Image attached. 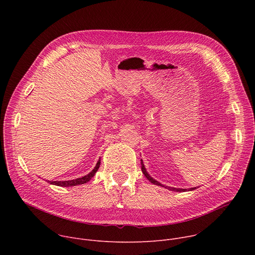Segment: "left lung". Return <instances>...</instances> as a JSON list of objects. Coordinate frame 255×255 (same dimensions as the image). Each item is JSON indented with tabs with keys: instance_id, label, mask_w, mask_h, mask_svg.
<instances>
[{
	"instance_id": "8db88e82",
	"label": "left lung",
	"mask_w": 255,
	"mask_h": 255,
	"mask_svg": "<svg viewBox=\"0 0 255 255\" xmlns=\"http://www.w3.org/2000/svg\"><path fill=\"white\" fill-rule=\"evenodd\" d=\"M141 169H142V172H143V174H144V176L146 177L151 184H153V185H156V186H160V187H163V188H165V189H167V190H169V191H173V192H188V191H194V190H196L197 188H190V189H179V188H172V187H164L162 184H160L159 181H157L156 179H154L152 176H150V174L147 172V170H146V168H145V166H144V163H143V160L141 159Z\"/></svg>"
}]
</instances>
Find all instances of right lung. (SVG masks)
<instances>
[{
  "mask_svg": "<svg viewBox=\"0 0 255 255\" xmlns=\"http://www.w3.org/2000/svg\"><path fill=\"white\" fill-rule=\"evenodd\" d=\"M100 164H101V158H99L96 166L94 167V169L88 173L87 175L83 176V177H78L76 179H70V180H47V183H49L50 185H55V186H59V187H75V186H79V185H83V184H86L88 183V181L95 175V173L98 171L99 167H100Z\"/></svg>",
  "mask_w": 255,
  "mask_h": 255,
  "instance_id": "1",
  "label": "right lung"
}]
</instances>
